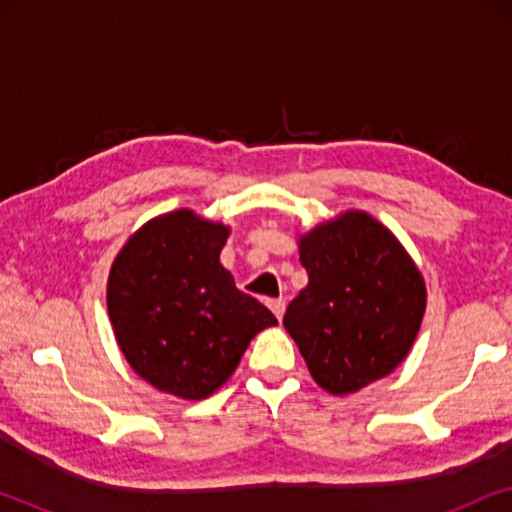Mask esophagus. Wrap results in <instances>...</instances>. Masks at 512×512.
Listing matches in <instances>:
<instances>
[{
  "instance_id": "obj_1",
  "label": "esophagus",
  "mask_w": 512,
  "mask_h": 512,
  "mask_svg": "<svg viewBox=\"0 0 512 512\" xmlns=\"http://www.w3.org/2000/svg\"><path fill=\"white\" fill-rule=\"evenodd\" d=\"M270 310L272 312H275V317L279 319V321H282V317H284V310H286V303H284V300L282 298H275V300H270Z\"/></svg>"
}]
</instances>
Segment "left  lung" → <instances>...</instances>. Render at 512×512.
<instances>
[{
    "instance_id": "left-lung-1",
    "label": "left lung",
    "mask_w": 512,
    "mask_h": 512,
    "mask_svg": "<svg viewBox=\"0 0 512 512\" xmlns=\"http://www.w3.org/2000/svg\"><path fill=\"white\" fill-rule=\"evenodd\" d=\"M307 286L284 328L328 394H354L408 356L426 310L422 272L389 228L359 209L298 240Z\"/></svg>"
}]
</instances>
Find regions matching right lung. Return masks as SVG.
I'll return each mask as SVG.
<instances>
[{"label": "right lung", "instance_id": "1", "mask_svg": "<svg viewBox=\"0 0 512 512\" xmlns=\"http://www.w3.org/2000/svg\"><path fill=\"white\" fill-rule=\"evenodd\" d=\"M230 228L191 209L146 221L118 251L107 307L132 370L165 394L200 401L235 373L277 319L235 286L219 256Z\"/></svg>", "mask_w": 512, "mask_h": 512}]
</instances>
